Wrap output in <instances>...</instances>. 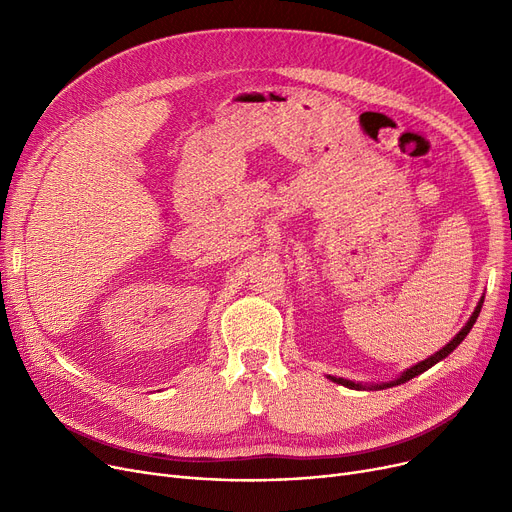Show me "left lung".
Here are the masks:
<instances>
[{
	"instance_id": "left-lung-1",
	"label": "left lung",
	"mask_w": 512,
	"mask_h": 512,
	"mask_svg": "<svg viewBox=\"0 0 512 512\" xmlns=\"http://www.w3.org/2000/svg\"><path fill=\"white\" fill-rule=\"evenodd\" d=\"M481 305H483V299L479 301V305L475 307V311H473V315L469 317V321L465 324V328L456 334L444 348H440V351L436 353V355H432L429 359H425V361H421V363H417L415 367H411V369H407L405 373L400 375L398 380H394V382H390V384H382V386H371V388H378V390H384V388H390V386H398V384H405V382H409V380H413L415 375H419V373H423V371H427L429 367L432 365H436L438 361H442L444 357H448L456 346H459L463 340H465V336L471 332V328H473V324L477 321V317H479V311H481ZM334 382H338V384H342V386H346V388H357V390H361V388H365V386H361V384H355V382H351V380H342V378H332Z\"/></svg>"
}]
</instances>
